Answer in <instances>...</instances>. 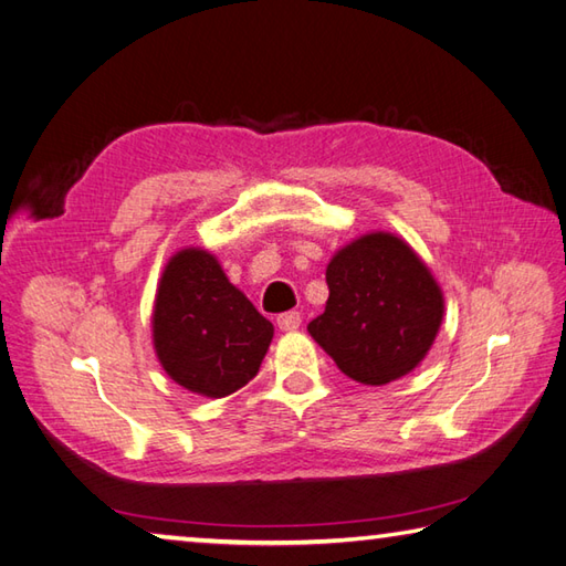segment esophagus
I'll return each mask as SVG.
<instances>
[{"label": "esophagus", "instance_id": "obj_1", "mask_svg": "<svg viewBox=\"0 0 566 566\" xmlns=\"http://www.w3.org/2000/svg\"><path fill=\"white\" fill-rule=\"evenodd\" d=\"M300 324H302L300 312H284L276 316V326H280L282 332H294V328H300Z\"/></svg>", "mask_w": 566, "mask_h": 566}]
</instances>
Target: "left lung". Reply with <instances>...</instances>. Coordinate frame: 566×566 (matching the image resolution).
<instances>
[{
	"label": "left lung",
	"instance_id": "8db88e82",
	"mask_svg": "<svg viewBox=\"0 0 566 566\" xmlns=\"http://www.w3.org/2000/svg\"><path fill=\"white\" fill-rule=\"evenodd\" d=\"M328 300L310 334L342 371L384 386L423 361L443 324V292L426 262L390 232H368L326 266Z\"/></svg>",
	"mask_w": 566,
	"mask_h": 566
}]
</instances>
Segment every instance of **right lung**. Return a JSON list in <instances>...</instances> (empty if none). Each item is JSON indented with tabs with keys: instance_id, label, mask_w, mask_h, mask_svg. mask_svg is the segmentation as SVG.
<instances>
[{
	"instance_id": "1",
	"label": "right lung",
	"mask_w": 566,
	"mask_h": 566,
	"mask_svg": "<svg viewBox=\"0 0 566 566\" xmlns=\"http://www.w3.org/2000/svg\"><path fill=\"white\" fill-rule=\"evenodd\" d=\"M272 336V322L230 284L214 254L188 248L170 256L153 306V346L178 386L208 398L234 394L260 371Z\"/></svg>"
}]
</instances>
